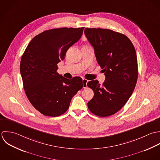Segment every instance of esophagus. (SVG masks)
<instances>
[{"label":"esophagus","instance_id":"34e87169","mask_svg":"<svg viewBox=\"0 0 160 160\" xmlns=\"http://www.w3.org/2000/svg\"><path fill=\"white\" fill-rule=\"evenodd\" d=\"M83 87L84 88H86L87 87V83H88V80L85 78H83Z\"/></svg>","mask_w":160,"mask_h":160}]
</instances>
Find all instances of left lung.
<instances>
[{"label":"left lung","instance_id":"left-lung-1","mask_svg":"<svg viewBox=\"0 0 160 160\" xmlns=\"http://www.w3.org/2000/svg\"><path fill=\"white\" fill-rule=\"evenodd\" d=\"M85 34L95 50L96 60L106 79L88 82L94 92L89 110L96 116L108 117L118 112L127 102L138 78L135 48L128 37L109 29L85 28Z\"/></svg>","mask_w":160,"mask_h":160}]
</instances>
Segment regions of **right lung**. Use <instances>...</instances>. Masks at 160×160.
<instances>
[{
    "mask_svg": "<svg viewBox=\"0 0 160 160\" xmlns=\"http://www.w3.org/2000/svg\"><path fill=\"white\" fill-rule=\"evenodd\" d=\"M84 27L61 28L36 35L20 62L23 88L34 108L43 115L59 116L68 109L72 97L83 88L82 78L68 80L58 72V64L81 38Z\"/></svg>",
    "mask_w": 160,
    "mask_h": 160,
    "instance_id": "add662e5",
    "label": "right lung"
}]
</instances>
